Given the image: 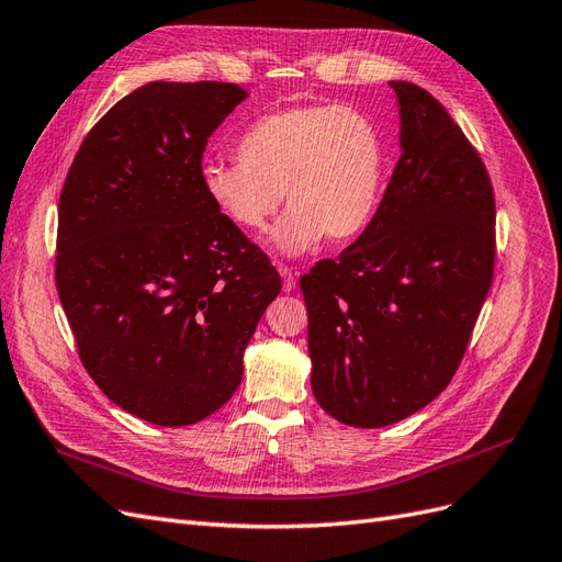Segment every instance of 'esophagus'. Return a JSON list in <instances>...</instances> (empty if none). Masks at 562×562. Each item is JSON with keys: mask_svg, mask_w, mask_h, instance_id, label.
I'll use <instances>...</instances> for the list:
<instances>
[{"mask_svg": "<svg viewBox=\"0 0 562 562\" xmlns=\"http://www.w3.org/2000/svg\"><path fill=\"white\" fill-rule=\"evenodd\" d=\"M278 270H280V276H282V290L284 292H292L294 286H296L294 270L290 266H282V263H278Z\"/></svg>", "mask_w": 562, "mask_h": 562, "instance_id": "obj_1", "label": "esophagus"}]
</instances>
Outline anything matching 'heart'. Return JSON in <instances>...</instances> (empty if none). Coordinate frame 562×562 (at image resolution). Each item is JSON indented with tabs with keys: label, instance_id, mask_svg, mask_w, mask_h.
Masks as SVG:
<instances>
[{
	"label": "heart",
	"instance_id": "b5f03b06",
	"mask_svg": "<svg viewBox=\"0 0 562 562\" xmlns=\"http://www.w3.org/2000/svg\"><path fill=\"white\" fill-rule=\"evenodd\" d=\"M383 143L374 122L336 103L286 105L254 120L237 140V162H204V195L237 228L272 231L282 254H303L325 235L348 239L370 223L383 181Z\"/></svg>",
	"mask_w": 562,
	"mask_h": 562
}]
</instances>
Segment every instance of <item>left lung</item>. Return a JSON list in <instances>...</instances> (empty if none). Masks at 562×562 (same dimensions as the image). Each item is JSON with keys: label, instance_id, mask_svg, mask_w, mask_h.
Segmentation results:
<instances>
[{"label": "left lung", "instance_id": "1", "mask_svg": "<svg viewBox=\"0 0 562 562\" xmlns=\"http://www.w3.org/2000/svg\"><path fill=\"white\" fill-rule=\"evenodd\" d=\"M391 89L403 153L379 210L301 278L315 400L356 428L403 422L447 389L494 276L483 159L426 89Z\"/></svg>", "mask_w": 562, "mask_h": 562}]
</instances>
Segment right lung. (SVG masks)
I'll list each match as a JSON object with an SVG mask.
<instances>
[{
  "mask_svg": "<svg viewBox=\"0 0 562 562\" xmlns=\"http://www.w3.org/2000/svg\"><path fill=\"white\" fill-rule=\"evenodd\" d=\"M245 99L228 82L140 87L95 122L60 190L56 290L79 360L155 426L198 424L228 403L282 290L200 179L206 138Z\"/></svg>",
  "mask_w": 562,
  "mask_h": 562,
  "instance_id": "right-lung-1",
  "label": "right lung"
}]
</instances>
